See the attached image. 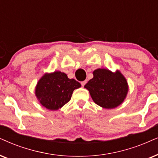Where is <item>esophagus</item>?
Returning <instances> with one entry per match:
<instances>
[{
  "label": "esophagus",
  "instance_id": "34e87169",
  "mask_svg": "<svg viewBox=\"0 0 158 158\" xmlns=\"http://www.w3.org/2000/svg\"><path fill=\"white\" fill-rule=\"evenodd\" d=\"M86 83H87V81H81V86H82V87H84V86L85 85Z\"/></svg>",
  "mask_w": 158,
  "mask_h": 158
}]
</instances>
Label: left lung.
<instances>
[{"instance_id": "left-lung-1", "label": "left lung", "mask_w": 158, "mask_h": 158, "mask_svg": "<svg viewBox=\"0 0 158 158\" xmlns=\"http://www.w3.org/2000/svg\"><path fill=\"white\" fill-rule=\"evenodd\" d=\"M93 101L105 109H113L123 102L128 90L125 78L119 71L99 69L93 71V78L85 85Z\"/></svg>"}]
</instances>
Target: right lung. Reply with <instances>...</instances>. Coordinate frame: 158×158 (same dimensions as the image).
<instances>
[{
	"instance_id": "obj_1",
	"label": "right lung",
	"mask_w": 158,
	"mask_h": 158,
	"mask_svg": "<svg viewBox=\"0 0 158 158\" xmlns=\"http://www.w3.org/2000/svg\"><path fill=\"white\" fill-rule=\"evenodd\" d=\"M81 84L70 79L65 73L55 71L41 77L35 88V95L42 106L49 110H57L71 100L75 89Z\"/></svg>"
}]
</instances>
